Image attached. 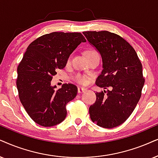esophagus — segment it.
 <instances>
[{"mask_svg":"<svg viewBox=\"0 0 158 158\" xmlns=\"http://www.w3.org/2000/svg\"><path fill=\"white\" fill-rule=\"evenodd\" d=\"M86 90H87V89L85 88V87H78V93H82Z\"/></svg>","mask_w":158,"mask_h":158,"instance_id":"1","label":"esophagus"}]
</instances>
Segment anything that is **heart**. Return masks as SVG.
I'll list each match as a JSON object with an SVG mask.
<instances>
[{"label":"heart","instance_id":"1","mask_svg":"<svg viewBox=\"0 0 158 158\" xmlns=\"http://www.w3.org/2000/svg\"><path fill=\"white\" fill-rule=\"evenodd\" d=\"M86 55H87V59H88L89 57H93V56L98 55V52L96 50H95V49H89L86 52ZM71 57L70 56L67 60V63H69L70 62H71ZM73 79H74V81H77V82L79 84H82V85L86 84L87 81V77H85V76L83 74H81V73H77V74H75L74 77H73Z\"/></svg>","mask_w":158,"mask_h":158}]
</instances>
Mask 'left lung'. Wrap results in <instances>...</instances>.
<instances>
[{
	"label": "left lung",
	"instance_id": "obj_1",
	"mask_svg": "<svg viewBox=\"0 0 158 158\" xmlns=\"http://www.w3.org/2000/svg\"><path fill=\"white\" fill-rule=\"evenodd\" d=\"M83 34L102 57L103 71L95 84L110 89L95 93L96 101L89 108L90 118L105 128L119 126L131 116L141 96L145 81L142 65L132 46L119 35L106 31Z\"/></svg>",
	"mask_w": 158,
	"mask_h": 158
}]
</instances>
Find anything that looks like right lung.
I'll return each mask as SVG.
<instances>
[{"mask_svg": "<svg viewBox=\"0 0 158 158\" xmlns=\"http://www.w3.org/2000/svg\"><path fill=\"white\" fill-rule=\"evenodd\" d=\"M86 39L80 33L53 32L30 44L17 67V87L30 117L44 127L60 123L67 115V103L77 96V87L63 84L55 91L53 76L64 69L70 55Z\"/></svg>", "mask_w": 158, "mask_h": 158, "instance_id": "add662e5", "label": "right lung"}]
</instances>
